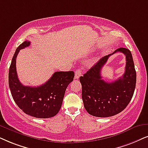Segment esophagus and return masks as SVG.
Segmentation results:
<instances>
[{
    "label": "esophagus",
    "instance_id": "1",
    "mask_svg": "<svg viewBox=\"0 0 148 148\" xmlns=\"http://www.w3.org/2000/svg\"><path fill=\"white\" fill-rule=\"evenodd\" d=\"M81 70L79 68L77 69V70L75 71V76H74L75 79H78V78H79L80 75H81Z\"/></svg>",
    "mask_w": 148,
    "mask_h": 148
}]
</instances>
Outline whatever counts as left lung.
Listing matches in <instances>:
<instances>
[{"instance_id": "8db88e82", "label": "left lung", "mask_w": 148, "mask_h": 148, "mask_svg": "<svg viewBox=\"0 0 148 148\" xmlns=\"http://www.w3.org/2000/svg\"><path fill=\"white\" fill-rule=\"evenodd\" d=\"M117 51L126 56L125 72L115 82L107 83L101 79V70L108 57ZM136 71L130 50L119 48L112 54L104 56L80 77L82 99L87 113L98 117L117 115L128 106L133 96L136 86Z\"/></svg>"}]
</instances>
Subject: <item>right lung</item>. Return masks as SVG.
I'll list each match as a JSON object with an SVG mask.
<instances>
[{
    "label": "right lung",
    "mask_w": 148,
    "mask_h": 148,
    "mask_svg": "<svg viewBox=\"0 0 148 148\" xmlns=\"http://www.w3.org/2000/svg\"><path fill=\"white\" fill-rule=\"evenodd\" d=\"M30 44L29 41H24L15 52L9 70V89L15 102L24 113L37 118H49L60 110L65 90L74 79V73L56 72L46 83L38 87L23 85L17 74L16 57L20 50Z\"/></svg>",
    "instance_id": "add662e5"
}]
</instances>
